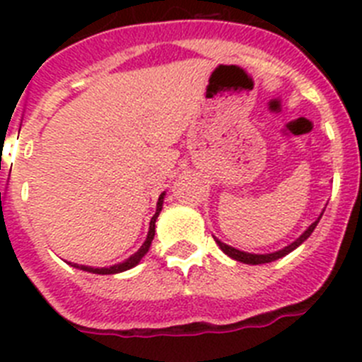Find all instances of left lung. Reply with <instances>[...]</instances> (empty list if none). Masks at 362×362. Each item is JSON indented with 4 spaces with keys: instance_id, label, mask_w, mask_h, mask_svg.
Listing matches in <instances>:
<instances>
[{
    "instance_id": "obj_1",
    "label": "left lung",
    "mask_w": 362,
    "mask_h": 362,
    "mask_svg": "<svg viewBox=\"0 0 362 362\" xmlns=\"http://www.w3.org/2000/svg\"><path fill=\"white\" fill-rule=\"evenodd\" d=\"M321 216H323V213L319 214L317 220H315L314 223H312V226L308 227V229L305 230V233H303L301 236L298 238V240H296V242H292L291 245L283 247L281 250H276V252H270V254H250V252H243V250H238V249H234V247L226 245V243H221L220 240H218V238H214V242L218 243V247H220V249L223 250V252H226L227 256H229V258L236 259V262L247 263V265H262V263L276 262V259L283 258V256H286V254L292 252V250H294V249H298V247L301 245V243L305 242V240H307V238L310 236L312 233H314L315 226H317V223H319V220H321Z\"/></svg>"
}]
</instances>
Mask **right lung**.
<instances>
[{"mask_svg":"<svg viewBox=\"0 0 362 362\" xmlns=\"http://www.w3.org/2000/svg\"><path fill=\"white\" fill-rule=\"evenodd\" d=\"M164 194L162 193L160 197H158V202H157V213L153 214L151 221H149V230H148V238H146V242L142 243V247L139 250H136L133 256H129L126 262L122 263H117V265H112V267H103V269H93V267H86V265H77V263H74L71 267H76V269H81V270H86V272H93V274H119V272H124V270H129L133 269V267L136 265V263L141 262L142 258H144V254L148 252L149 247H151V242H153V236H155V221H157L158 214H160L162 211V204H164Z\"/></svg>","mask_w":362,"mask_h":362,"instance_id":"right-lung-1","label":"right lung"}]
</instances>
